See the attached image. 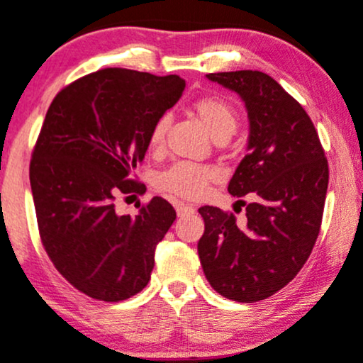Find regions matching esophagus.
Masks as SVG:
<instances>
[{
	"label": "esophagus",
	"instance_id": "34e87169",
	"mask_svg": "<svg viewBox=\"0 0 363 363\" xmlns=\"http://www.w3.org/2000/svg\"><path fill=\"white\" fill-rule=\"evenodd\" d=\"M175 212H177L179 217H182V215H189L194 212V206L193 205H188V203H182V201H175Z\"/></svg>",
	"mask_w": 363,
	"mask_h": 363
}]
</instances>
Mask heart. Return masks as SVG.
<instances>
[{
    "label": "heart",
    "instance_id": "1",
    "mask_svg": "<svg viewBox=\"0 0 363 363\" xmlns=\"http://www.w3.org/2000/svg\"><path fill=\"white\" fill-rule=\"evenodd\" d=\"M194 117L205 127L206 133L215 141H227L238 127V115L229 103L215 96L196 99L191 105ZM169 127V118L160 117L151 127L148 146L151 151H158L165 141V133ZM218 179V170L208 165H194V163H174L155 179L157 189L172 196L184 200H196L206 193L208 186Z\"/></svg>",
    "mask_w": 363,
    "mask_h": 363
}]
</instances>
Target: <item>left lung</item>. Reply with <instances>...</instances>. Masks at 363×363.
<instances>
[{"instance_id": "1", "label": "left lung", "mask_w": 363, "mask_h": 363, "mask_svg": "<svg viewBox=\"0 0 363 363\" xmlns=\"http://www.w3.org/2000/svg\"><path fill=\"white\" fill-rule=\"evenodd\" d=\"M245 103V158L229 181L233 196L252 193L246 224L217 206H201L198 255L206 281L240 303L272 296L300 272L320 230L329 167L303 106L258 70L206 74Z\"/></svg>"}]
</instances>
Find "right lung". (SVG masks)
<instances>
[{
  "label": "right lung",
  "mask_w": 363,
  "mask_h": 363,
  "mask_svg": "<svg viewBox=\"0 0 363 363\" xmlns=\"http://www.w3.org/2000/svg\"><path fill=\"white\" fill-rule=\"evenodd\" d=\"M184 87L179 75L115 67L72 82L48 108L30 162L39 234L58 272L87 296L122 301L148 284L175 210L155 196L130 217L115 200L146 189L134 170Z\"/></svg>",
  "instance_id": "obj_1"
}]
</instances>
